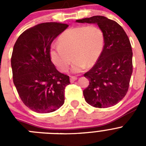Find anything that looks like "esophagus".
<instances>
[{
    "label": "esophagus",
    "mask_w": 146,
    "mask_h": 146,
    "mask_svg": "<svg viewBox=\"0 0 146 146\" xmlns=\"http://www.w3.org/2000/svg\"><path fill=\"white\" fill-rule=\"evenodd\" d=\"M77 79V77H74V76H71V77H70V81H71V82H74V81H75Z\"/></svg>",
    "instance_id": "1"
}]
</instances>
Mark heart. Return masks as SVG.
<instances>
[{
    "label": "heart",
    "mask_w": 146,
    "mask_h": 146,
    "mask_svg": "<svg viewBox=\"0 0 146 146\" xmlns=\"http://www.w3.org/2000/svg\"><path fill=\"white\" fill-rule=\"evenodd\" d=\"M104 44V33L96 25L74 27L60 34L58 45L50 49V58L61 72L67 71L73 58L72 72L79 73L86 66L91 67L96 64Z\"/></svg>",
    "instance_id": "heart-1"
}]
</instances>
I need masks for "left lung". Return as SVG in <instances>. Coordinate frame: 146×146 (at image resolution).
I'll return each instance as SVG.
<instances>
[{
    "label": "left lung",
    "instance_id": "obj_1",
    "mask_svg": "<svg viewBox=\"0 0 146 146\" xmlns=\"http://www.w3.org/2000/svg\"><path fill=\"white\" fill-rule=\"evenodd\" d=\"M76 22L95 23L102 30L104 36L99 60L84 74L89 80L83 91L85 99L94 108L114 106L126 96L133 71L129 39L118 23L105 17L94 16Z\"/></svg>",
    "mask_w": 146,
    "mask_h": 146
}]
</instances>
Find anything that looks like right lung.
Here are the masks:
<instances>
[{
  "mask_svg": "<svg viewBox=\"0 0 146 146\" xmlns=\"http://www.w3.org/2000/svg\"><path fill=\"white\" fill-rule=\"evenodd\" d=\"M69 25L44 23L27 29L13 48V82L25 106L38 113L55 111L64 103L69 77L56 69L50 51L52 41Z\"/></svg>",
  "mask_w": 146,
  "mask_h": 146,
  "instance_id": "add662e5",
  "label": "right lung"
}]
</instances>
